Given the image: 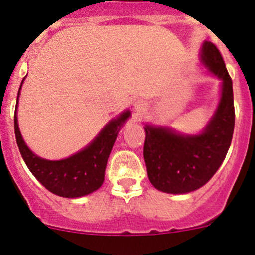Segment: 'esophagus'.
Listing matches in <instances>:
<instances>
[{
	"label": "esophagus",
	"instance_id": "34e87169",
	"mask_svg": "<svg viewBox=\"0 0 255 255\" xmlns=\"http://www.w3.org/2000/svg\"><path fill=\"white\" fill-rule=\"evenodd\" d=\"M146 109H147V104H146L145 102H142V100H140V102H137L135 104V110L138 114H140V113H143Z\"/></svg>",
	"mask_w": 255,
	"mask_h": 255
}]
</instances>
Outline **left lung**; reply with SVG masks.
I'll return each instance as SVG.
<instances>
[{
	"instance_id": "obj_1",
	"label": "left lung",
	"mask_w": 255,
	"mask_h": 255,
	"mask_svg": "<svg viewBox=\"0 0 255 255\" xmlns=\"http://www.w3.org/2000/svg\"><path fill=\"white\" fill-rule=\"evenodd\" d=\"M201 62L222 80L216 113L198 135H182L170 128L145 127V158L153 187L166 193H188L212 178L226 158L234 130L233 85L216 45L205 42Z\"/></svg>"
}]
</instances>
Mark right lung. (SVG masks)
<instances>
[{
    "label": "right lung",
    "mask_w": 255,
    "mask_h": 255,
    "mask_svg": "<svg viewBox=\"0 0 255 255\" xmlns=\"http://www.w3.org/2000/svg\"><path fill=\"white\" fill-rule=\"evenodd\" d=\"M18 97L19 92L17 95V105H18ZM16 113H14V133H16L19 152L27 167L48 191L60 197L67 198L83 197L97 191L103 185L108 158L117 140L118 132L131 115L130 110H127L122 113L117 119L110 120L100 131L99 135L79 152L64 160L50 161L34 155L24 143L19 132Z\"/></svg>",
    "instance_id": "right-lung-1"
}]
</instances>
